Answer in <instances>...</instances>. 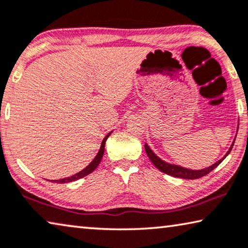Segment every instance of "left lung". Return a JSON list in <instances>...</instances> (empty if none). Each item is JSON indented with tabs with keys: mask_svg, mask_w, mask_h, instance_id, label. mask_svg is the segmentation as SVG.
<instances>
[{
	"mask_svg": "<svg viewBox=\"0 0 248 248\" xmlns=\"http://www.w3.org/2000/svg\"><path fill=\"white\" fill-rule=\"evenodd\" d=\"M232 146H234V142H232L231 149H229V151L226 153V155L222 157V159L217 161V162L213 164L211 167L202 169V170H190V169H186V168H182L179 166H174V164L167 163V162H164V161L161 160L159 156H156L155 154L152 152V150L149 148L148 144H145L144 148H145V152H146V154H148L149 159L151 160V162H152L154 166L159 169L160 171H162L163 173H167L169 175H172V177H177V178H181V179H198V178L203 177V175L208 174L209 172L213 171L215 168L219 166V164L222 162V160H224L225 157L228 155L229 152H231Z\"/></svg>",
	"mask_w": 248,
	"mask_h": 248,
	"instance_id": "obj_1",
	"label": "left lung"
}]
</instances>
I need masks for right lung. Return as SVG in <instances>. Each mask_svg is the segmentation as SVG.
I'll return each mask as SVG.
<instances>
[{
  "label": "right lung",
  "mask_w": 248,
  "mask_h": 248,
  "mask_svg": "<svg viewBox=\"0 0 248 248\" xmlns=\"http://www.w3.org/2000/svg\"><path fill=\"white\" fill-rule=\"evenodd\" d=\"M110 133H112V132H110ZM110 133H108V134H107L105 138H104L103 142H102V145H100V149H99L98 153H97V155L95 156V159L93 160L92 162L89 163L87 167H86L85 169H82V170L80 172H78V173L71 175V177L59 179V180H51V182H57V184H67V182H71V181L78 180V179L84 178V177H86V175H88L89 173H92V172L94 171L95 169L98 167V164L100 163V161H102V157L104 155V150H105V142H106L107 138H108V136L110 135Z\"/></svg>",
  "instance_id": "add662e5"
}]
</instances>
